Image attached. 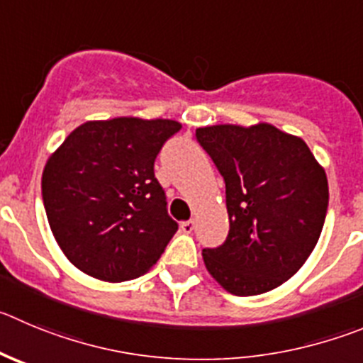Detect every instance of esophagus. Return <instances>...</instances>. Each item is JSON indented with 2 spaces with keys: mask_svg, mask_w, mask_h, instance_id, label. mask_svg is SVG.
<instances>
[{
  "mask_svg": "<svg viewBox=\"0 0 363 363\" xmlns=\"http://www.w3.org/2000/svg\"><path fill=\"white\" fill-rule=\"evenodd\" d=\"M193 229H195V220H186V222L181 223V231L186 233V235L193 233Z\"/></svg>",
  "mask_w": 363,
  "mask_h": 363,
  "instance_id": "obj_1",
  "label": "esophagus"
}]
</instances>
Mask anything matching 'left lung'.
Masks as SVG:
<instances>
[{
  "label": "left lung",
  "mask_w": 363,
  "mask_h": 363,
  "mask_svg": "<svg viewBox=\"0 0 363 363\" xmlns=\"http://www.w3.org/2000/svg\"><path fill=\"white\" fill-rule=\"evenodd\" d=\"M195 138L225 182L229 235L202 250L206 269L235 296L289 281L315 249L328 213V179L301 138L269 123L213 125Z\"/></svg>",
  "instance_id": "left-lung-1"
}]
</instances>
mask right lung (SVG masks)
Returning a JSON list of instances; mask_svg holds the SVG:
<instances>
[{
	"label": "right lung",
	"mask_w": 363,
	"mask_h": 363,
	"mask_svg": "<svg viewBox=\"0 0 363 363\" xmlns=\"http://www.w3.org/2000/svg\"><path fill=\"white\" fill-rule=\"evenodd\" d=\"M172 120L87 121L67 135L43 172L50 228L77 269L109 283L157 263L179 223L154 174Z\"/></svg>",
	"instance_id": "obj_1"
}]
</instances>
